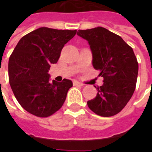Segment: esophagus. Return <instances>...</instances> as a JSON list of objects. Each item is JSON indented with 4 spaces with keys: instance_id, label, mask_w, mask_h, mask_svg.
Segmentation results:
<instances>
[{
    "instance_id": "34e87169",
    "label": "esophagus",
    "mask_w": 152,
    "mask_h": 152,
    "mask_svg": "<svg viewBox=\"0 0 152 152\" xmlns=\"http://www.w3.org/2000/svg\"><path fill=\"white\" fill-rule=\"evenodd\" d=\"M74 85H78V86H83L84 84L82 83H80V82H79V81H74L73 82Z\"/></svg>"
}]
</instances>
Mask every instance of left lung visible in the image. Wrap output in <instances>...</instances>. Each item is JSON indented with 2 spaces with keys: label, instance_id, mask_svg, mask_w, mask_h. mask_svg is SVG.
<instances>
[{
  "label": "left lung",
  "instance_id": "1",
  "mask_svg": "<svg viewBox=\"0 0 152 152\" xmlns=\"http://www.w3.org/2000/svg\"><path fill=\"white\" fill-rule=\"evenodd\" d=\"M92 52V64L103 77L97 95L88 106L97 115L111 117L122 110L136 89L138 62L133 50L119 35L101 27L79 30Z\"/></svg>",
  "mask_w": 152,
  "mask_h": 152
}]
</instances>
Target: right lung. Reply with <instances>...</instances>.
<instances>
[{
  "mask_svg": "<svg viewBox=\"0 0 152 152\" xmlns=\"http://www.w3.org/2000/svg\"><path fill=\"white\" fill-rule=\"evenodd\" d=\"M76 30L40 27L21 38L8 61V76L15 99L25 110L47 118L61 108L72 82L50 83L51 64H56L61 50Z\"/></svg>",
  "mask_w": 152,
  "mask_h": 152,
  "instance_id": "obj_1",
  "label": "right lung"
}]
</instances>
